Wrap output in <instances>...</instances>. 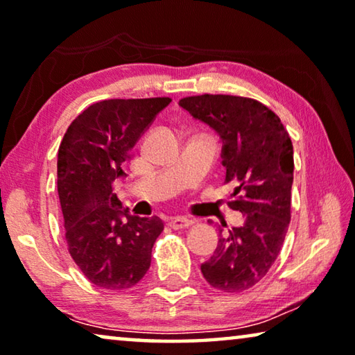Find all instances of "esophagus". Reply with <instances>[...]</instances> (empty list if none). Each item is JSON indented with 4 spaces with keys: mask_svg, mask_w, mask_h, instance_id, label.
I'll return each instance as SVG.
<instances>
[{
    "mask_svg": "<svg viewBox=\"0 0 355 355\" xmlns=\"http://www.w3.org/2000/svg\"><path fill=\"white\" fill-rule=\"evenodd\" d=\"M192 225H193V220H190L189 217H184V216H176L170 219V227L174 228V230H182V228H189Z\"/></svg>",
    "mask_w": 355,
    "mask_h": 355,
    "instance_id": "esophagus-1",
    "label": "esophagus"
}]
</instances>
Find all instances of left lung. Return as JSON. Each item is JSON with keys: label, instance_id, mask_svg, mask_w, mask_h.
<instances>
[{"label": "left lung", "instance_id": "left-lung-1", "mask_svg": "<svg viewBox=\"0 0 355 355\" xmlns=\"http://www.w3.org/2000/svg\"><path fill=\"white\" fill-rule=\"evenodd\" d=\"M179 106L219 135L225 184L233 185L228 206L246 217L227 234L220 230L201 272L219 291H248L275 263L291 222V136L281 119L252 98L206 94L182 98Z\"/></svg>", "mask_w": 355, "mask_h": 355}]
</instances>
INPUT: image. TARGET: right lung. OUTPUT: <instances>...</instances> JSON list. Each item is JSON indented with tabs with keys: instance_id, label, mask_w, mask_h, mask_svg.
<instances>
[{
	"instance_id": "add662e5",
	"label": "right lung",
	"mask_w": 355,
	"mask_h": 355,
	"mask_svg": "<svg viewBox=\"0 0 355 355\" xmlns=\"http://www.w3.org/2000/svg\"><path fill=\"white\" fill-rule=\"evenodd\" d=\"M170 103L171 98L95 103L74 119L60 144L57 187L64 238L76 265L96 287L130 288L150 266L163 222L130 214L112 185L125 178L130 152Z\"/></svg>"
}]
</instances>
